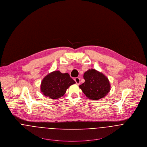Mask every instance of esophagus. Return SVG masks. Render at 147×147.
Instances as JSON below:
<instances>
[{
	"instance_id": "esophagus-1",
	"label": "esophagus",
	"mask_w": 147,
	"mask_h": 147,
	"mask_svg": "<svg viewBox=\"0 0 147 147\" xmlns=\"http://www.w3.org/2000/svg\"><path fill=\"white\" fill-rule=\"evenodd\" d=\"M74 80H75V81L76 82V84H78V85L80 84V79L79 78H75L74 79Z\"/></svg>"
}]
</instances>
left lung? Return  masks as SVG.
Listing matches in <instances>:
<instances>
[{
	"label": "left lung",
	"mask_w": 147,
	"mask_h": 147,
	"mask_svg": "<svg viewBox=\"0 0 147 147\" xmlns=\"http://www.w3.org/2000/svg\"><path fill=\"white\" fill-rule=\"evenodd\" d=\"M85 82L79 88L86 96L92 100L104 98L109 92L111 85L107 77L95 69H89L84 74Z\"/></svg>",
	"instance_id": "1"
}]
</instances>
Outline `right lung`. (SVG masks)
<instances>
[{"label":"right lung","instance_id":"right-lung-1","mask_svg":"<svg viewBox=\"0 0 147 147\" xmlns=\"http://www.w3.org/2000/svg\"><path fill=\"white\" fill-rule=\"evenodd\" d=\"M75 84L68 73L55 71L47 75L41 81L40 89L44 95L51 99L63 96L69 86Z\"/></svg>","mask_w":147,"mask_h":147}]
</instances>
